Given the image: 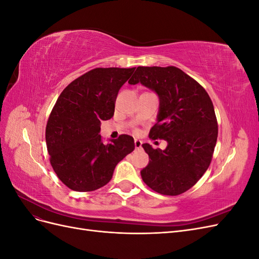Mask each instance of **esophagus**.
Masks as SVG:
<instances>
[{
  "instance_id": "1",
  "label": "esophagus",
  "mask_w": 259,
  "mask_h": 259,
  "mask_svg": "<svg viewBox=\"0 0 259 259\" xmlns=\"http://www.w3.org/2000/svg\"><path fill=\"white\" fill-rule=\"evenodd\" d=\"M134 144H135V148L136 149H140V148H142L143 142H142V140H139V139H135L134 140Z\"/></svg>"
}]
</instances>
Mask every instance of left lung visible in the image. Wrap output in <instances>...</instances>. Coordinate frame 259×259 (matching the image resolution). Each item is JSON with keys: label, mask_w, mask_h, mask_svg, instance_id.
Returning <instances> with one entry per match:
<instances>
[{"label": "left lung", "mask_w": 259, "mask_h": 259, "mask_svg": "<svg viewBox=\"0 0 259 259\" xmlns=\"http://www.w3.org/2000/svg\"><path fill=\"white\" fill-rule=\"evenodd\" d=\"M128 83L158 94V122L149 137L167 142L164 150L143 145L149 164L142 178L155 192L182 194L198 183L213 158L218 135L213 103L197 81L174 66L138 67Z\"/></svg>", "instance_id": "1"}]
</instances>
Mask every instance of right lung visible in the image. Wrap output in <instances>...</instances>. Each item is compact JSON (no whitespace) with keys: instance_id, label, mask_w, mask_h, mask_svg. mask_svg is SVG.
<instances>
[{"instance_id":"add662e5","label":"right lung","mask_w":259,"mask_h":259,"mask_svg":"<svg viewBox=\"0 0 259 259\" xmlns=\"http://www.w3.org/2000/svg\"><path fill=\"white\" fill-rule=\"evenodd\" d=\"M135 68H96L61 92L46 124L52 167L71 190L94 191L110 182L116 164L135 149L134 138L120 135L104 144L100 122L114 114L115 99Z\"/></svg>"}]
</instances>
